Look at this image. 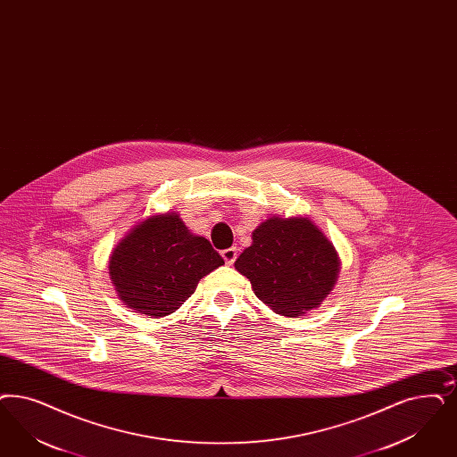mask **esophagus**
Returning a JSON list of instances; mask_svg holds the SVG:
<instances>
[{
    "instance_id": "1",
    "label": "esophagus",
    "mask_w": 457,
    "mask_h": 457,
    "mask_svg": "<svg viewBox=\"0 0 457 457\" xmlns=\"http://www.w3.org/2000/svg\"><path fill=\"white\" fill-rule=\"evenodd\" d=\"M220 254H222V258H224V262H226L228 265H233V263L237 262V248H228V250H224Z\"/></svg>"
}]
</instances>
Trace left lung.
Segmentation results:
<instances>
[{"label":"left lung","mask_w":457,"mask_h":457,"mask_svg":"<svg viewBox=\"0 0 457 457\" xmlns=\"http://www.w3.org/2000/svg\"><path fill=\"white\" fill-rule=\"evenodd\" d=\"M252 239L235 268L273 312L299 317L317 309L331 294L341 260L309 218L271 216L256 226Z\"/></svg>","instance_id":"8db88e82"}]
</instances>
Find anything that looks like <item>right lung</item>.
Returning a JSON list of instances; mask_svg holds the SVG:
<instances>
[{"instance_id": "obj_1", "label": "right lung", "mask_w": 457, "mask_h": 457, "mask_svg": "<svg viewBox=\"0 0 457 457\" xmlns=\"http://www.w3.org/2000/svg\"><path fill=\"white\" fill-rule=\"evenodd\" d=\"M220 265L211 243L169 211L137 222L112 248L108 268L126 307L157 319L175 312Z\"/></svg>"}]
</instances>
